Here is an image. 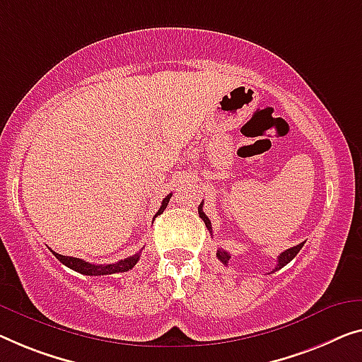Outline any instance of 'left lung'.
<instances>
[{
    "label": "left lung",
    "instance_id": "left-lung-1",
    "mask_svg": "<svg viewBox=\"0 0 362 362\" xmlns=\"http://www.w3.org/2000/svg\"><path fill=\"white\" fill-rule=\"evenodd\" d=\"M198 214H199V218H202L203 221H204V224H206V228H208V230L209 233H211V235H213V229H211V223H209V219H208V216L203 213V203L199 204L198 206ZM302 247H304V242H300L299 245H296V247H291V249H288V250H284L283 253H279V257H278V265L274 267V269L273 272H278L279 268H283L284 265H288V263L293 260V258L298 255L299 253V250L302 249ZM216 257L219 258L221 262L224 263L226 267H228V263H229V258H230V253H228L226 250H223V249H219L218 252H216Z\"/></svg>",
    "mask_w": 362,
    "mask_h": 362
}]
</instances>
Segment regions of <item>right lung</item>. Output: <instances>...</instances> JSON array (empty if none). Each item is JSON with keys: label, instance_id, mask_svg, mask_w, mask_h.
Listing matches in <instances>:
<instances>
[{"label": "right lung", "instance_id": "add662e5", "mask_svg": "<svg viewBox=\"0 0 362 362\" xmlns=\"http://www.w3.org/2000/svg\"><path fill=\"white\" fill-rule=\"evenodd\" d=\"M170 197L172 195H167L163 199L159 211L156 213L154 218H158L160 213H164V209L167 208V204H169ZM139 253H141V252H139ZM139 253H134V255L128 257V258H123V260L117 262V263H110V265H93V263L81 260V258L64 257V255H60V253H57V252H53V255H55L58 260L63 263V265H66L68 268H71V269H74V272H78L81 274H88V276H102V274L123 273V272H128V269H132L134 265H136L138 260H139Z\"/></svg>", "mask_w": 362, "mask_h": 362}]
</instances>
